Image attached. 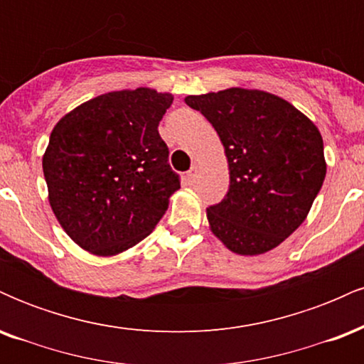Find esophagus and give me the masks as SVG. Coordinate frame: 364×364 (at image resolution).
I'll return each instance as SVG.
<instances>
[{"instance_id": "obj_1", "label": "esophagus", "mask_w": 364, "mask_h": 364, "mask_svg": "<svg viewBox=\"0 0 364 364\" xmlns=\"http://www.w3.org/2000/svg\"><path fill=\"white\" fill-rule=\"evenodd\" d=\"M196 178H198V166L193 164L190 168V171L186 173V179H188V181H195Z\"/></svg>"}]
</instances>
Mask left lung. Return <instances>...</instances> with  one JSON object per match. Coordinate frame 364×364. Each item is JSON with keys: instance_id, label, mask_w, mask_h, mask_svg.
Masks as SVG:
<instances>
[{"instance_id": "1", "label": "left lung", "mask_w": 364, "mask_h": 364, "mask_svg": "<svg viewBox=\"0 0 364 364\" xmlns=\"http://www.w3.org/2000/svg\"><path fill=\"white\" fill-rule=\"evenodd\" d=\"M185 102L215 128L228 157V193L207 208L212 232L237 255L279 246L303 224L323 185L318 128L263 90L232 87Z\"/></svg>"}]
</instances>
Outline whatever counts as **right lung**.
Returning a JSON list of instances; mask_svg holds the SVG:
<instances>
[{
    "mask_svg": "<svg viewBox=\"0 0 364 364\" xmlns=\"http://www.w3.org/2000/svg\"><path fill=\"white\" fill-rule=\"evenodd\" d=\"M173 95L118 90L58 121L43 157L49 203L78 246L111 257L147 237L179 188L159 121Z\"/></svg>",
    "mask_w": 364,
    "mask_h": 364,
    "instance_id": "right-lung-1",
    "label": "right lung"
}]
</instances>
